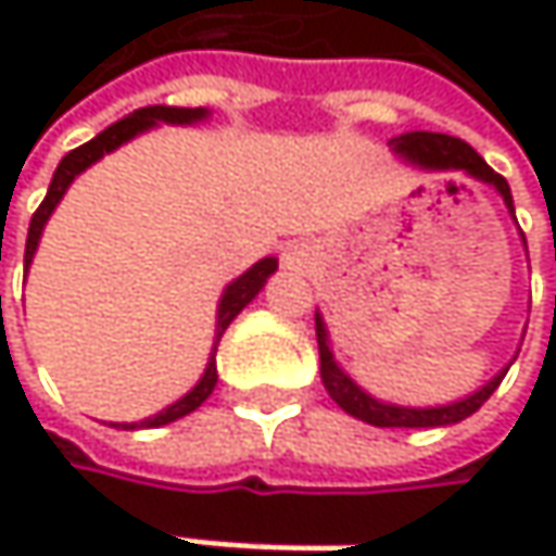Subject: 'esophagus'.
Here are the masks:
<instances>
[{"instance_id": "34e87169", "label": "esophagus", "mask_w": 556, "mask_h": 556, "mask_svg": "<svg viewBox=\"0 0 556 556\" xmlns=\"http://www.w3.org/2000/svg\"><path fill=\"white\" fill-rule=\"evenodd\" d=\"M308 264V254H305V248L302 244H289L286 251H282V267H289V270H302Z\"/></svg>"}]
</instances>
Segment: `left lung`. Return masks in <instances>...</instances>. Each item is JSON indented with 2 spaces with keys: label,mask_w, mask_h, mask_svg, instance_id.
<instances>
[{
  "label": "left lung",
  "mask_w": 556,
  "mask_h": 556,
  "mask_svg": "<svg viewBox=\"0 0 556 556\" xmlns=\"http://www.w3.org/2000/svg\"><path fill=\"white\" fill-rule=\"evenodd\" d=\"M392 154L399 161H405L408 167L428 169V173H467L486 186H493L502 195L508 215L515 218V205H511V189L508 182L502 179L496 169L490 167L467 141L460 138H451V135H434V131H408V135H399L389 141ZM525 241V235H521ZM528 251V248H525ZM315 338H318V357H321V383L328 389V395L354 418L367 421V425H377V428H444V425H457L464 418H470L502 383V377L508 374V367H502L500 374L480 387L477 392L457 399V402H447V405H428V408H412V405H395V402H383L377 395H370L364 387H357L344 370L341 364L334 361V351H331V338H328V328H325V318L321 312H315Z\"/></svg>",
  "instance_id": "8db88e82"
}]
</instances>
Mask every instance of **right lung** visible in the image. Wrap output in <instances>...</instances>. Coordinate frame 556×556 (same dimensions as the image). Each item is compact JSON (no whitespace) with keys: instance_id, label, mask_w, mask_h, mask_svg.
I'll use <instances>...</instances> for the list:
<instances>
[{"instance_id":"1","label":"right lung","mask_w":556,"mask_h":556,"mask_svg":"<svg viewBox=\"0 0 556 556\" xmlns=\"http://www.w3.org/2000/svg\"><path fill=\"white\" fill-rule=\"evenodd\" d=\"M202 118H208V109L148 105V109L131 112L128 118H122V122L109 125L102 135H96V138H92V141H86L83 148L70 151V154L56 164L54 179H51V186H48V195H45V202L38 205V212L31 215V225H28V244H25V274H28V267H31L35 254H38V241H41V235H45L48 218L54 215V208L60 205L63 192L70 189V182H73L83 169H89L96 161H102L105 154L118 151L122 144H128L131 138H138V135H144V131H151V128H157V125H195V122H202ZM270 274H277V257H264V261H257L248 274H241V277L231 279V282L225 286V292H222V299H218V315H215V341H212V354H208L205 374L199 377V383H195V387L189 389L186 395H179L173 405L161 408L157 415H151V418H144V421H115V428H125V431H135V428H161V425H169V421H176V418H182V415L195 412V408L212 395L215 383H218L215 351H218V341H222L225 328L238 318V312H241L251 299H257V292L264 289V282L270 279Z\"/></svg>"}]
</instances>
